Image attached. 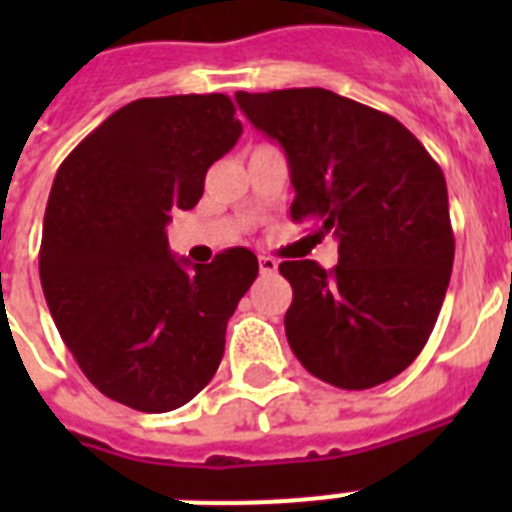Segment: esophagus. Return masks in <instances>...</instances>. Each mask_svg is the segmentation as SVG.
Listing matches in <instances>:
<instances>
[{
  "label": "esophagus",
  "instance_id": "1",
  "mask_svg": "<svg viewBox=\"0 0 512 512\" xmlns=\"http://www.w3.org/2000/svg\"><path fill=\"white\" fill-rule=\"evenodd\" d=\"M277 259H271V256H259V269L261 274H274L277 271Z\"/></svg>",
  "mask_w": 512,
  "mask_h": 512
}]
</instances>
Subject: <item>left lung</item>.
Listing matches in <instances>:
<instances>
[{
	"label": "left lung",
	"mask_w": 512,
	"mask_h": 512,
	"mask_svg": "<svg viewBox=\"0 0 512 512\" xmlns=\"http://www.w3.org/2000/svg\"><path fill=\"white\" fill-rule=\"evenodd\" d=\"M277 140L295 187L292 220L333 233L338 264L282 261L289 348L312 377L369 390L423 351L454 266L441 166L402 122L320 87L238 92Z\"/></svg>",
	"instance_id": "1"
}]
</instances>
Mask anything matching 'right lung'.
Here are the masks:
<instances>
[{"label":"right lung","mask_w":512,"mask_h":512,"mask_svg":"<svg viewBox=\"0 0 512 512\" xmlns=\"http://www.w3.org/2000/svg\"><path fill=\"white\" fill-rule=\"evenodd\" d=\"M243 125L225 94L135 99L66 156L40 243V284L63 343L110 400L140 413L182 408L215 377L225 328L259 274L248 248L212 264L176 259L174 210Z\"/></svg>","instance_id":"1"}]
</instances>
